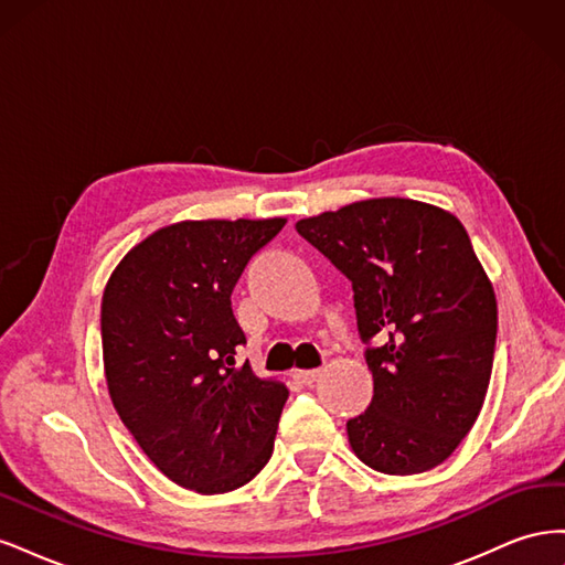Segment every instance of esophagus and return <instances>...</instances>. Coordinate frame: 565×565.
Returning a JSON list of instances; mask_svg holds the SVG:
<instances>
[{
  "label": "esophagus",
  "mask_w": 565,
  "mask_h": 565,
  "mask_svg": "<svg viewBox=\"0 0 565 565\" xmlns=\"http://www.w3.org/2000/svg\"><path fill=\"white\" fill-rule=\"evenodd\" d=\"M295 377L303 384V386H311V384H316L318 382V377H320V370H299Z\"/></svg>",
  "instance_id": "esophagus-1"
}]
</instances>
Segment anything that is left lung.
<instances>
[{"label": "left lung", "mask_w": 565, "mask_h": 565, "mask_svg": "<svg viewBox=\"0 0 565 565\" xmlns=\"http://www.w3.org/2000/svg\"><path fill=\"white\" fill-rule=\"evenodd\" d=\"M353 287L374 396L347 422L358 459L391 476L446 461L481 413L498 301L459 218L434 204L374 198L297 221ZM379 347H371V339Z\"/></svg>", "instance_id": "obj_1"}]
</instances>
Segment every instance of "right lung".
<instances>
[{"instance_id":"1","label":"right lung","mask_w":565,"mask_h":565,"mask_svg":"<svg viewBox=\"0 0 565 565\" xmlns=\"http://www.w3.org/2000/svg\"><path fill=\"white\" fill-rule=\"evenodd\" d=\"M285 218L181 221L117 264L100 301L113 405L148 459L202 494L249 483L273 455L289 391L237 365L231 295Z\"/></svg>"}]
</instances>
